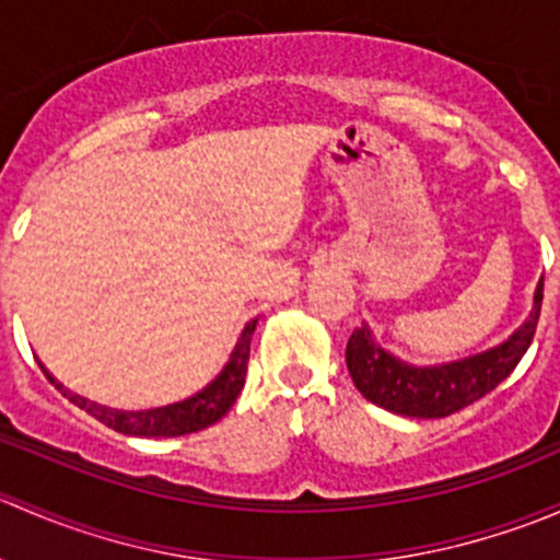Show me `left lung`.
<instances>
[{
    "label": "left lung",
    "mask_w": 560,
    "mask_h": 560,
    "mask_svg": "<svg viewBox=\"0 0 560 560\" xmlns=\"http://www.w3.org/2000/svg\"><path fill=\"white\" fill-rule=\"evenodd\" d=\"M545 279L534 292V306L525 322L499 347L444 365H409L385 352L371 336L369 325L358 327L347 343V369L365 400L393 415L439 420L466 409L495 389L528 352L541 312Z\"/></svg>",
    "instance_id": "obj_1"
}]
</instances>
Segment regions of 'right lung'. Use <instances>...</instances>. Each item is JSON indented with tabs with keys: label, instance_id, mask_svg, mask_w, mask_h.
Here are the masks:
<instances>
[{
	"label": "right lung",
	"instance_id": "right-lung-1",
	"mask_svg": "<svg viewBox=\"0 0 560 560\" xmlns=\"http://www.w3.org/2000/svg\"><path fill=\"white\" fill-rule=\"evenodd\" d=\"M254 327H257V319L246 322L244 332H241L228 365H224L222 374H219L211 385L202 387L200 393H195L191 398L178 400V404H171V406H160V409L121 411V409H110V406H100L94 404V400H86L81 398V395L70 393L65 385H59V382H56L43 365H39V369H43V374L48 376V382H54L61 395H67L72 404L86 409L89 415L97 417L103 425L113 428V431L127 433V436H143V439L184 436V433H195V431H202V428L213 425V422H219L230 409H233L235 398H238L246 382L248 343H252Z\"/></svg>",
	"mask_w": 560,
	"mask_h": 560
}]
</instances>
